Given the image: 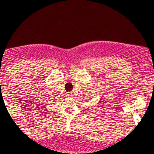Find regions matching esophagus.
I'll list each match as a JSON object with an SVG mask.
<instances>
[{
	"instance_id": "34e87169",
	"label": "esophagus",
	"mask_w": 154,
	"mask_h": 154,
	"mask_svg": "<svg viewBox=\"0 0 154 154\" xmlns=\"http://www.w3.org/2000/svg\"><path fill=\"white\" fill-rule=\"evenodd\" d=\"M69 96H70V95H69Z\"/></svg>"
}]
</instances>
